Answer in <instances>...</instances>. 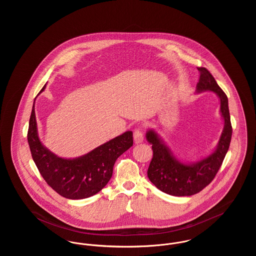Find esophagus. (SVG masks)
<instances>
[{
  "label": "esophagus",
  "mask_w": 256,
  "mask_h": 256,
  "mask_svg": "<svg viewBox=\"0 0 256 256\" xmlns=\"http://www.w3.org/2000/svg\"><path fill=\"white\" fill-rule=\"evenodd\" d=\"M134 139L135 144H139V143H142V142H143L144 136H143V132H142V130H141V128H136V130H134Z\"/></svg>",
  "instance_id": "esophagus-1"
}]
</instances>
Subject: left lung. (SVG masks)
Masks as SVG:
<instances>
[{"label":"left lung","mask_w":256,"mask_h":256,"mask_svg":"<svg viewBox=\"0 0 256 256\" xmlns=\"http://www.w3.org/2000/svg\"><path fill=\"white\" fill-rule=\"evenodd\" d=\"M198 70L200 76L196 84V92L213 91L218 95L220 113L224 121V130L214 152L196 163L185 164L172 154L169 148L162 142L154 130H150L146 134V140L152 145L154 152L148 169V178L162 192L176 196L195 195L214 180L232 140V126L228 97L206 68L198 67Z\"/></svg>","instance_id":"obj_1"}]
</instances>
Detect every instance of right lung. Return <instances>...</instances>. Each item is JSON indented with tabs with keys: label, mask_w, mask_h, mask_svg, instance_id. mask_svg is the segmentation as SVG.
Instances as JSON below:
<instances>
[{
	"label": "right lung",
	"mask_w": 256,
	"mask_h": 256,
	"mask_svg": "<svg viewBox=\"0 0 256 256\" xmlns=\"http://www.w3.org/2000/svg\"><path fill=\"white\" fill-rule=\"evenodd\" d=\"M28 142L37 169L50 187L66 198L80 200L97 194L108 184L115 161L134 145V137L132 132H126L80 158H61L39 140L34 102Z\"/></svg>",
	"instance_id": "right-lung-1"
}]
</instances>
